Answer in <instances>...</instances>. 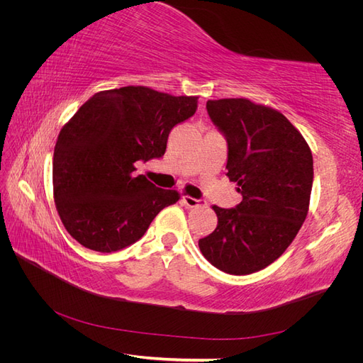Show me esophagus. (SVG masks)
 <instances>
[{
	"label": "esophagus",
	"instance_id": "obj_1",
	"mask_svg": "<svg viewBox=\"0 0 363 363\" xmlns=\"http://www.w3.org/2000/svg\"><path fill=\"white\" fill-rule=\"evenodd\" d=\"M182 201L188 207H199V206H204L206 204L203 200L192 199V196H189V195H183L182 196Z\"/></svg>",
	"mask_w": 363,
	"mask_h": 363
}]
</instances>
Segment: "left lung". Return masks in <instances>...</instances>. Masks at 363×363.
I'll return each instance as SVG.
<instances>
[{"label": "left lung", "instance_id": "left-lung-1", "mask_svg": "<svg viewBox=\"0 0 363 363\" xmlns=\"http://www.w3.org/2000/svg\"><path fill=\"white\" fill-rule=\"evenodd\" d=\"M207 113L227 140V177L242 195L213 206L218 225L199 240L218 269L245 276L267 268L295 239L309 211L312 151L288 118L247 98L208 100Z\"/></svg>", "mask_w": 363, "mask_h": 363}]
</instances>
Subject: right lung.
Masks as SVG:
<instances>
[{"label":"right lung","instance_id":"1","mask_svg":"<svg viewBox=\"0 0 363 363\" xmlns=\"http://www.w3.org/2000/svg\"><path fill=\"white\" fill-rule=\"evenodd\" d=\"M199 96L145 86L98 92L60 130L52 191L67 232L83 247L113 252L135 244L180 194L156 188L135 163L159 159L171 130L189 119Z\"/></svg>","mask_w":363,"mask_h":363}]
</instances>
